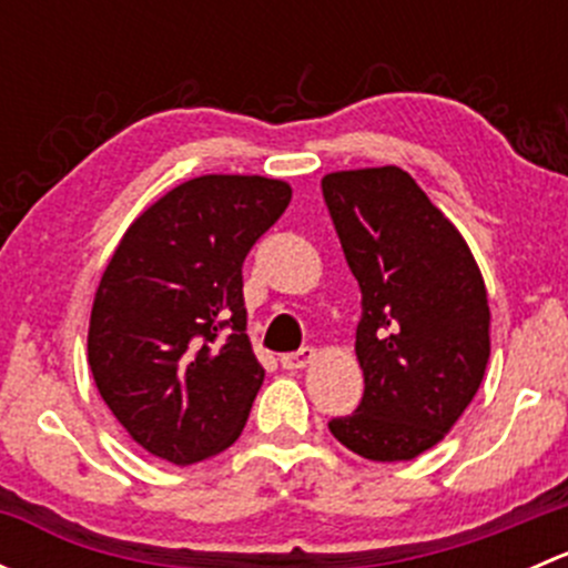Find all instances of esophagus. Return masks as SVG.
<instances>
[{"label": "esophagus", "instance_id": "obj_1", "mask_svg": "<svg viewBox=\"0 0 568 568\" xmlns=\"http://www.w3.org/2000/svg\"><path fill=\"white\" fill-rule=\"evenodd\" d=\"M313 359H316V348L305 346V348H302V352H296V354H285V357L280 359V363H283L285 371H302V368H307V365H311Z\"/></svg>", "mask_w": 568, "mask_h": 568}]
</instances>
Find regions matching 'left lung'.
Returning <instances> with one entry per match:
<instances>
[{"mask_svg":"<svg viewBox=\"0 0 568 568\" xmlns=\"http://www.w3.org/2000/svg\"><path fill=\"white\" fill-rule=\"evenodd\" d=\"M343 255L363 291L357 412L332 437L371 462H412L454 428L489 363L484 274L454 222L406 170L321 178Z\"/></svg>","mask_w":568,"mask_h":568,"instance_id":"1","label":"left lung"}]
</instances>
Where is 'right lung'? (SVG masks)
I'll list each match as a JSON object with an SVG mask.
<instances>
[{
  "label": "right lung",
  "mask_w": 568,
  "mask_h": 568,
  "mask_svg": "<svg viewBox=\"0 0 568 568\" xmlns=\"http://www.w3.org/2000/svg\"><path fill=\"white\" fill-rule=\"evenodd\" d=\"M291 186L263 175L178 183L129 225L95 291L88 363L129 437L178 467L244 432L263 365L252 354L242 263Z\"/></svg>",
  "instance_id": "obj_1"
}]
</instances>
